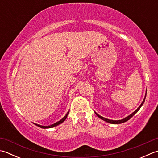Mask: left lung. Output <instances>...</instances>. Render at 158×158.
<instances>
[{
  "mask_svg": "<svg viewBox=\"0 0 158 158\" xmlns=\"http://www.w3.org/2000/svg\"><path fill=\"white\" fill-rule=\"evenodd\" d=\"M146 96H147V91H146V94H145V96H144V100H143V102H142V103L140 104V106L138 107V109H137V110H135L134 112H133L132 114H130V115H129L128 116L125 117V118L121 119V120H110V119H107V118H104V117H103V116H100L99 114H98L97 112H95V114H97V116L98 117V118H101V119H102V120H103L104 121H106V122H107V123H111V124H114V125L120 124V123H125V122H126V121H127V120H129V119H130V118H131V117L134 115L135 114H136V113L138 112V110L140 109V107H142V106H143V103H144L145 98H146Z\"/></svg>",
  "mask_w": 158,
  "mask_h": 158,
  "instance_id": "obj_1",
  "label": "left lung"
}]
</instances>
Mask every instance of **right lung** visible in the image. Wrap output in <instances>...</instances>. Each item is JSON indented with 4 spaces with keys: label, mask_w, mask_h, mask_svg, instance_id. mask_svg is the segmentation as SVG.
<instances>
[{
    "label": "right lung",
    "mask_w": 158,
    "mask_h": 158,
    "mask_svg": "<svg viewBox=\"0 0 158 158\" xmlns=\"http://www.w3.org/2000/svg\"><path fill=\"white\" fill-rule=\"evenodd\" d=\"M69 112H67V114H66V116H65L63 118H61L60 120H59L58 122L55 123H54V124L51 125H49V126H43V125H38V124H35V123H34V124H35V125H37L38 127H40V128H43V129H48V128H52V127H54L57 126V125H59L60 124H61V123H62L64 121V120L66 119L67 116H68V114H69Z\"/></svg>",
    "instance_id": "obj_1"
}]
</instances>
